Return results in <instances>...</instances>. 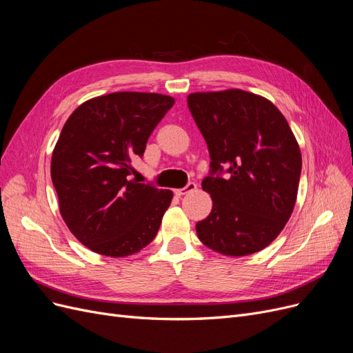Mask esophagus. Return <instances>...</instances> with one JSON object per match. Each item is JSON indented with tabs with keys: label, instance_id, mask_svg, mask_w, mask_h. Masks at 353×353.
<instances>
[{
	"label": "esophagus",
	"instance_id": "1",
	"mask_svg": "<svg viewBox=\"0 0 353 353\" xmlns=\"http://www.w3.org/2000/svg\"><path fill=\"white\" fill-rule=\"evenodd\" d=\"M197 190V184L196 182H188V184L184 187V188H178V190H175V194L178 197H181V196H185V194H188V192H191V191H196Z\"/></svg>",
	"mask_w": 353,
	"mask_h": 353
}]
</instances>
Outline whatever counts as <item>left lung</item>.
Here are the masks:
<instances>
[{
  "instance_id": "1",
  "label": "left lung",
  "mask_w": 353,
  "mask_h": 353,
  "mask_svg": "<svg viewBox=\"0 0 353 353\" xmlns=\"http://www.w3.org/2000/svg\"><path fill=\"white\" fill-rule=\"evenodd\" d=\"M187 102L212 159L201 187L213 208L197 236L223 255L259 252L295 208L302 156L294 132L269 99L241 89L191 93Z\"/></svg>"
}]
</instances>
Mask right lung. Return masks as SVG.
Wrapping results in <instances>:
<instances>
[{"label": "right lung", "mask_w": 353, "mask_h": 353, "mask_svg": "<svg viewBox=\"0 0 353 353\" xmlns=\"http://www.w3.org/2000/svg\"><path fill=\"white\" fill-rule=\"evenodd\" d=\"M175 99L115 92L81 103L61 130L51 161L59 213L83 245L127 257L154 239L171 190L130 179L150 134Z\"/></svg>", "instance_id": "add662e5"}]
</instances>
